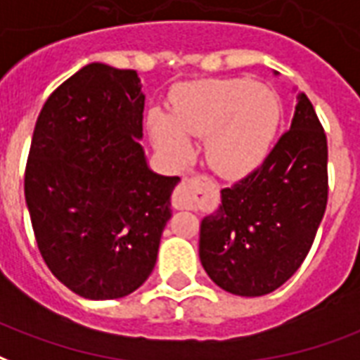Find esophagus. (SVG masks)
<instances>
[{
	"label": "esophagus",
	"mask_w": 360,
	"mask_h": 360,
	"mask_svg": "<svg viewBox=\"0 0 360 360\" xmlns=\"http://www.w3.org/2000/svg\"><path fill=\"white\" fill-rule=\"evenodd\" d=\"M206 185L204 177H194L191 181H183L179 187L175 188L172 196V204L175 210H194L198 206V188Z\"/></svg>",
	"instance_id": "obj_1"
}]
</instances>
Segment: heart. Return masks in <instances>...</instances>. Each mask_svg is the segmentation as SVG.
<instances>
[{
	"instance_id": "1",
	"label": "heart",
	"mask_w": 360,
	"mask_h": 360,
	"mask_svg": "<svg viewBox=\"0 0 360 360\" xmlns=\"http://www.w3.org/2000/svg\"><path fill=\"white\" fill-rule=\"evenodd\" d=\"M281 122L273 93L242 78L210 79L179 87L172 120L153 110L146 126L154 146L173 164L193 156L188 139H206L204 158L223 179H242L267 156Z\"/></svg>"
}]
</instances>
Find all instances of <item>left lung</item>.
I'll return each mask as SVG.
<instances>
[{
	"label": "left lung",
	"instance_id": "1",
	"mask_svg": "<svg viewBox=\"0 0 360 360\" xmlns=\"http://www.w3.org/2000/svg\"><path fill=\"white\" fill-rule=\"evenodd\" d=\"M326 167L324 129L297 93L288 131L255 172L221 191L219 207L200 223L202 267L219 288L265 295L300 269L328 202Z\"/></svg>",
	"mask_w": 360,
	"mask_h": 360
}]
</instances>
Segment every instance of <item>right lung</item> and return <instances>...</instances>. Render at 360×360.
<instances>
[{
    "mask_svg": "<svg viewBox=\"0 0 360 360\" xmlns=\"http://www.w3.org/2000/svg\"><path fill=\"white\" fill-rule=\"evenodd\" d=\"M135 70L91 63L51 93L36 122L24 198L53 275L87 300L139 288L158 257L179 177L154 173Z\"/></svg>",
    "mask_w": 360,
    "mask_h": 360,
    "instance_id": "add662e5",
    "label": "right lung"
}]
</instances>
